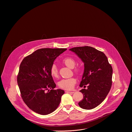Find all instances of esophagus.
<instances>
[{
    "instance_id": "esophagus-1",
    "label": "esophagus",
    "mask_w": 132,
    "mask_h": 132,
    "mask_svg": "<svg viewBox=\"0 0 132 132\" xmlns=\"http://www.w3.org/2000/svg\"><path fill=\"white\" fill-rule=\"evenodd\" d=\"M66 93H74V92H73V91H68V90H66Z\"/></svg>"
}]
</instances>
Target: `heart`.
<instances>
[{
	"instance_id": "heart-1",
	"label": "heart",
	"mask_w": 132,
	"mask_h": 132,
	"mask_svg": "<svg viewBox=\"0 0 132 132\" xmlns=\"http://www.w3.org/2000/svg\"><path fill=\"white\" fill-rule=\"evenodd\" d=\"M62 62L64 64L67 66L68 67L70 68H73L76 65V61L74 59L70 58V57H67V58H64L62 60ZM75 71L78 72L79 71V69L78 68H76ZM50 73L52 77L56 78L58 77V67L55 64H53L51 67L50 68ZM77 83V79L76 78L72 77L68 79H64L61 80L58 82L59 87L62 89H66V90H71L72 89L74 85Z\"/></svg>"
}]
</instances>
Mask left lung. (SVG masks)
<instances>
[{
  "label": "left lung",
  "mask_w": 132,
  "mask_h": 132,
  "mask_svg": "<svg viewBox=\"0 0 132 132\" xmlns=\"http://www.w3.org/2000/svg\"><path fill=\"white\" fill-rule=\"evenodd\" d=\"M84 63V72L80 82V92L83 99L79 106L85 110H92L104 101L110 92L112 84V67L106 55L92 47H76L70 49Z\"/></svg>",
  "instance_id": "left-lung-1"
}]
</instances>
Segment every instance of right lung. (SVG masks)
<instances>
[{"mask_svg":"<svg viewBox=\"0 0 132 132\" xmlns=\"http://www.w3.org/2000/svg\"><path fill=\"white\" fill-rule=\"evenodd\" d=\"M66 48L39 49L21 61L17 82L21 98L31 110L41 115L54 112L60 104L64 90L56 85L50 73L55 59Z\"/></svg>","mask_w":132,"mask_h":132,"instance_id":"obj_1","label":"right lung"}]
</instances>
